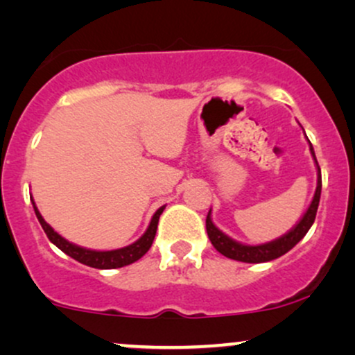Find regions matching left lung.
Segmentation results:
<instances>
[{
    "label": "left lung",
    "mask_w": 355,
    "mask_h": 355,
    "mask_svg": "<svg viewBox=\"0 0 355 355\" xmlns=\"http://www.w3.org/2000/svg\"><path fill=\"white\" fill-rule=\"evenodd\" d=\"M309 146H311L312 156H314L315 166H318V187H315V194H314V199H312L309 209L306 211V214L302 216V219L299 220V223L295 224V226L291 229L287 234L279 237V239H276V241H272V243L259 244V245H245V244L236 243V241H232L231 237H227L226 234H224L223 231H219V229L214 226V223L211 220V211H209L207 212V218H206L207 236H209L212 245H214V248L218 249L223 256L229 257V259L241 261V262H252V264H257V262H268V261L277 259V257L284 256L286 252H289L291 249H293L294 245L307 234V231H309L312 224H314L315 214H318L320 189H322L320 168L318 164V159H315V154H314V149H312L311 141H309Z\"/></svg>",
    "instance_id": "left-lung-1"
}]
</instances>
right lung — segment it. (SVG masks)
I'll return each mask as SVG.
<instances>
[{"instance_id": "1", "label": "right lung", "mask_w": 355, "mask_h": 355, "mask_svg": "<svg viewBox=\"0 0 355 355\" xmlns=\"http://www.w3.org/2000/svg\"><path fill=\"white\" fill-rule=\"evenodd\" d=\"M33 207H35L36 218L40 220L41 227L44 229L46 236H48V239L51 241L58 249H61L62 252L68 254L69 257H73V259L81 262V264L89 266V268H96V269L123 268V266L132 264V262L141 259V257L149 251V248H151L154 236H156L157 223H159V216L162 214V211H164V206L156 211V214H154L151 219V224H149L148 231H146L135 244L126 245V248H121V249H114V251H91V249L79 248L76 244L68 243L64 237H61L58 232H54V229L46 223L43 216L40 214V211H37V207L35 206V202H33Z\"/></svg>"}]
</instances>
